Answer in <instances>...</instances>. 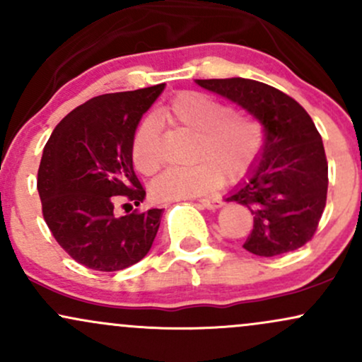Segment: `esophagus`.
<instances>
[{
    "label": "esophagus",
    "mask_w": 362,
    "mask_h": 362,
    "mask_svg": "<svg viewBox=\"0 0 362 362\" xmlns=\"http://www.w3.org/2000/svg\"><path fill=\"white\" fill-rule=\"evenodd\" d=\"M199 204H201L202 207H206V209H219V207L223 206V202L219 201V199H201V201H199Z\"/></svg>",
    "instance_id": "esophagus-1"
}]
</instances>
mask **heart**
Instances as JSON below:
<instances>
[{"instance_id":"1","label":"heart","mask_w":362,"mask_h":362,"mask_svg":"<svg viewBox=\"0 0 362 362\" xmlns=\"http://www.w3.org/2000/svg\"><path fill=\"white\" fill-rule=\"evenodd\" d=\"M165 114L175 122L197 132L195 158L187 167L165 170L153 182L151 194L158 201L195 197L221 184L223 175L233 178L252 165L262 146V127L257 120L231 112L221 102L199 91H185L172 100ZM134 167L151 175L160 165L155 126L151 119L141 120L131 143Z\"/></svg>"}]
</instances>
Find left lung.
I'll use <instances>...</instances> for the list:
<instances>
[{
	"label": "left lung",
	"mask_w": 362,
	"mask_h": 362,
	"mask_svg": "<svg viewBox=\"0 0 362 362\" xmlns=\"http://www.w3.org/2000/svg\"><path fill=\"white\" fill-rule=\"evenodd\" d=\"M221 95L264 126V146L228 202L247 206L253 230L245 250L276 257L313 238L327 202L328 165L322 136L303 107L289 95L247 78L195 80Z\"/></svg>",
	"instance_id": "obj_1"
}]
</instances>
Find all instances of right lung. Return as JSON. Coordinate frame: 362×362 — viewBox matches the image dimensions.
Returning a JSON list of instances; mask_svg holds the SVG:
<instances>
[{
    "label": "right lung",
    "mask_w": 362,
    "mask_h": 362,
    "mask_svg": "<svg viewBox=\"0 0 362 362\" xmlns=\"http://www.w3.org/2000/svg\"><path fill=\"white\" fill-rule=\"evenodd\" d=\"M165 88L105 93L57 124L45 143L37 190L56 242L93 271H122L146 257L163 209L117 216L115 195L139 206L146 197L132 167L131 143L141 117ZM132 209V207H131Z\"/></svg>",
    "instance_id": "add662e5"
}]
</instances>
